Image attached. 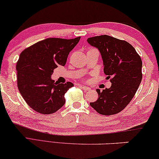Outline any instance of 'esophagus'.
Masks as SVG:
<instances>
[{
  "mask_svg": "<svg viewBox=\"0 0 159 159\" xmlns=\"http://www.w3.org/2000/svg\"><path fill=\"white\" fill-rule=\"evenodd\" d=\"M79 86L80 87V88H82L85 91H89L90 90V88H89V87H87V86H83V85H79Z\"/></svg>",
  "mask_w": 159,
  "mask_h": 159,
  "instance_id": "34e87169",
  "label": "esophagus"
}]
</instances>
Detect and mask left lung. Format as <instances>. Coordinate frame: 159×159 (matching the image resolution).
Segmentation results:
<instances>
[{
  "label": "left lung",
  "instance_id": "obj_1",
  "mask_svg": "<svg viewBox=\"0 0 159 159\" xmlns=\"http://www.w3.org/2000/svg\"><path fill=\"white\" fill-rule=\"evenodd\" d=\"M87 41L99 50L103 71L110 79V89H97L98 98L90 105L100 114L118 113L134 98L142 79V61L129 43L107 35L89 38Z\"/></svg>",
  "mask_w": 159,
  "mask_h": 159
}]
</instances>
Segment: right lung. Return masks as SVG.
I'll return each mask as SVG.
<instances>
[{"instance_id": "right-lung-1", "label": "right lung", "mask_w": 159, "mask_h": 159, "mask_svg": "<svg viewBox=\"0 0 159 159\" xmlns=\"http://www.w3.org/2000/svg\"><path fill=\"white\" fill-rule=\"evenodd\" d=\"M80 37L73 39L49 38L28 47L16 63L17 86L32 109L42 114L56 112L65 103V93L71 82L58 84L51 75L58 66H65L69 52Z\"/></svg>"}]
</instances>
